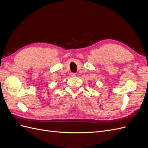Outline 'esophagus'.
Masks as SVG:
<instances>
[{
  "label": "esophagus",
  "instance_id": "obj_1",
  "mask_svg": "<svg viewBox=\"0 0 148 148\" xmlns=\"http://www.w3.org/2000/svg\"><path fill=\"white\" fill-rule=\"evenodd\" d=\"M70 76H71V77H75V76H76V73H70Z\"/></svg>",
  "mask_w": 148,
  "mask_h": 148
}]
</instances>
